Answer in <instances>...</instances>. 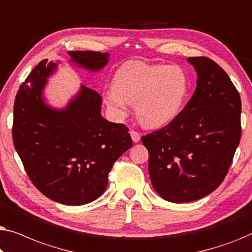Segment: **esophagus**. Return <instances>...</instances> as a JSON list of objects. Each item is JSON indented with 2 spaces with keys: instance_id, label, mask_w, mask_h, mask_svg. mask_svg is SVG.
Masks as SVG:
<instances>
[{
  "instance_id": "1",
  "label": "esophagus",
  "mask_w": 252,
  "mask_h": 252,
  "mask_svg": "<svg viewBox=\"0 0 252 252\" xmlns=\"http://www.w3.org/2000/svg\"><path fill=\"white\" fill-rule=\"evenodd\" d=\"M129 134H130V137H132V141L134 143H137L141 139V135L135 130H129Z\"/></svg>"
}]
</instances>
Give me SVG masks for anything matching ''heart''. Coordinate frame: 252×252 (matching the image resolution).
I'll use <instances>...</instances> for the list:
<instances>
[{"label": "heart", "mask_w": 252, "mask_h": 252, "mask_svg": "<svg viewBox=\"0 0 252 252\" xmlns=\"http://www.w3.org/2000/svg\"><path fill=\"white\" fill-rule=\"evenodd\" d=\"M189 91V75L179 65L128 61L116 71L112 87L104 93V101L118 117H125L129 104H135L139 122L156 128L180 115Z\"/></svg>", "instance_id": "b5f03b06"}]
</instances>
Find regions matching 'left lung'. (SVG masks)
I'll list each match as a JSON object with an SVG mask.
<instances>
[{
    "mask_svg": "<svg viewBox=\"0 0 252 252\" xmlns=\"http://www.w3.org/2000/svg\"><path fill=\"white\" fill-rule=\"evenodd\" d=\"M197 81L180 115L142 136L149 177L161 198L187 203L211 194L225 179L241 139V98L228 75L206 57H189Z\"/></svg>",
    "mask_w": 252,
    "mask_h": 252,
    "instance_id": "left-lung-1",
    "label": "left lung"
}]
</instances>
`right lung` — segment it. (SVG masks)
Returning a JSON list of instances; mask_svg holds the SVG:
<instances>
[{
	"mask_svg": "<svg viewBox=\"0 0 252 252\" xmlns=\"http://www.w3.org/2000/svg\"><path fill=\"white\" fill-rule=\"evenodd\" d=\"M71 66L97 73L109 63V53L68 51ZM57 61L43 60L20 86L13 106L12 139L33 185L48 198L65 205L97 199L108 186L112 165L133 146L123 124L101 115L102 97L80 85L63 108L48 103V79Z\"/></svg>",
	"mask_w": 252,
	"mask_h": 252,
	"instance_id": "add662e5",
	"label": "right lung"
}]
</instances>
